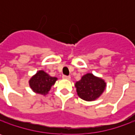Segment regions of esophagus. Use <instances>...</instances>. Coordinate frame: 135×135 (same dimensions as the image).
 Listing matches in <instances>:
<instances>
[{
    "mask_svg": "<svg viewBox=\"0 0 135 135\" xmlns=\"http://www.w3.org/2000/svg\"><path fill=\"white\" fill-rule=\"evenodd\" d=\"M62 78H63V79H65V80H70V76L63 75V76H62Z\"/></svg>",
    "mask_w": 135,
    "mask_h": 135,
    "instance_id": "34e87169",
    "label": "esophagus"
}]
</instances>
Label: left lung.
<instances>
[{"instance_id":"8db88e82","label":"left lung","mask_w":135,"mask_h":135,"mask_svg":"<svg viewBox=\"0 0 135 135\" xmlns=\"http://www.w3.org/2000/svg\"><path fill=\"white\" fill-rule=\"evenodd\" d=\"M78 96L87 101H95L98 98L106 88V83L101 78L92 74L83 76L80 80L75 83Z\"/></svg>"}]
</instances>
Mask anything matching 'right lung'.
Instances as JSON below:
<instances>
[{
  "instance_id": "right-lung-1",
  "label": "right lung",
  "mask_w": 135,
  "mask_h": 135,
  "mask_svg": "<svg viewBox=\"0 0 135 135\" xmlns=\"http://www.w3.org/2000/svg\"><path fill=\"white\" fill-rule=\"evenodd\" d=\"M56 80V77L49 76L44 70H39L30 79L29 86L34 92L46 95Z\"/></svg>"
}]
</instances>
